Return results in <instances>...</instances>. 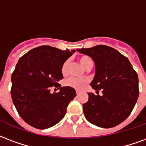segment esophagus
I'll return each instance as SVG.
<instances>
[{
  "instance_id": "34e87169",
  "label": "esophagus",
  "mask_w": 146,
  "mask_h": 146,
  "mask_svg": "<svg viewBox=\"0 0 146 146\" xmlns=\"http://www.w3.org/2000/svg\"><path fill=\"white\" fill-rule=\"evenodd\" d=\"M79 94H80V93H79V91H77V90H76V95H77V96L79 95Z\"/></svg>"
}]
</instances>
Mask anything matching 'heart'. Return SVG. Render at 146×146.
I'll use <instances>...</instances> for the list:
<instances>
[{"label":"heart","mask_w":146,"mask_h":146,"mask_svg":"<svg viewBox=\"0 0 146 146\" xmlns=\"http://www.w3.org/2000/svg\"><path fill=\"white\" fill-rule=\"evenodd\" d=\"M79 62H80V64L84 66V68L87 66V65L93 62L92 59L90 57L86 55H81L78 57ZM68 68H69V62L68 61L63 62V64L61 68V72H62V75H66L68 73ZM88 79L87 78H76V77H70V78L67 79L66 81L64 82V84L67 87H72L73 89L78 90H81L85 87L86 84L88 83Z\"/></svg>","instance_id":"1"}]
</instances>
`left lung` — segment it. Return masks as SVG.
Wrapping results in <instances>:
<instances>
[{
  "instance_id": "obj_1",
  "label": "left lung",
  "mask_w": 146,
  "mask_h": 146,
  "mask_svg": "<svg viewBox=\"0 0 146 146\" xmlns=\"http://www.w3.org/2000/svg\"><path fill=\"white\" fill-rule=\"evenodd\" d=\"M91 57L95 63V76L90 86L103 90L100 96L88 93L89 99L83 110L87 120L101 128H112L130 115L139 98V78L127 57L110 46L78 48Z\"/></svg>"
}]
</instances>
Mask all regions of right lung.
<instances>
[{
	"label": "right lung",
	"instance_id": "1",
	"mask_svg": "<svg viewBox=\"0 0 146 146\" xmlns=\"http://www.w3.org/2000/svg\"><path fill=\"white\" fill-rule=\"evenodd\" d=\"M75 50H61L49 46H38L21 56L11 75V94L22 119L29 125L46 129L64 117L68 104L76 97L75 90L61 87V68ZM60 92L50 91L52 86Z\"/></svg>",
	"mask_w": 146,
	"mask_h": 146
}]
</instances>
